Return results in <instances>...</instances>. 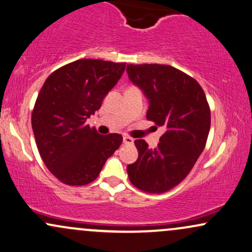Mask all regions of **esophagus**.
I'll use <instances>...</instances> for the list:
<instances>
[{
    "label": "esophagus",
    "mask_w": 252,
    "mask_h": 252,
    "mask_svg": "<svg viewBox=\"0 0 252 252\" xmlns=\"http://www.w3.org/2000/svg\"><path fill=\"white\" fill-rule=\"evenodd\" d=\"M123 140H124V144H126V145H132L133 141H134L131 137H128V135H124Z\"/></svg>",
    "instance_id": "esophagus-1"
}]
</instances>
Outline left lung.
<instances>
[{
  "mask_svg": "<svg viewBox=\"0 0 252 252\" xmlns=\"http://www.w3.org/2000/svg\"><path fill=\"white\" fill-rule=\"evenodd\" d=\"M126 70L149 100L147 119L166 128L156 149L134 141L139 156L127 173L135 188L161 193L179 184L202 155L211 125L208 100L196 80L174 67L127 64Z\"/></svg>",
  "mask_w": 252,
  "mask_h": 252,
  "instance_id": "1",
  "label": "left lung"
}]
</instances>
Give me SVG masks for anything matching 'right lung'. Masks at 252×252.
I'll use <instances>...</instances> for the list:
<instances>
[{
    "mask_svg": "<svg viewBox=\"0 0 252 252\" xmlns=\"http://www.w3.org/2000/svg\"><path fill=\"white\" fill-rule=\"evenodd\" d=\"M125 67L76 60L53 72L41 88L32 114V132L47 168L64 184L93 182L123 143L120 134H99L86 120L101 107Z\"/></svg>",
    "mask_w": 252,
    "mask_h": 252,
    "instance_id": "right-lung-1",
    "label": "right lung"
}]
</instances>
